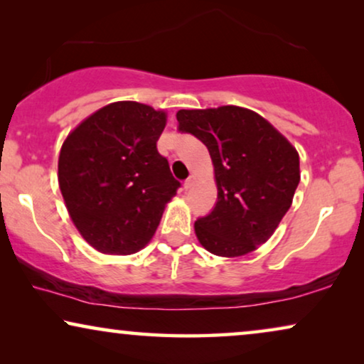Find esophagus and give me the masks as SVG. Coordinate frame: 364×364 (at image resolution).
<instances>
[{
    "label": "esophagus",
    "mask_w": 364,
    "mask_h": 364,
    "mask_svg": "<svg viewBox=\"0 0 364 364\" xmlns=\"http://www.w3.org/2000/svg\"><path fill=\"white\" fill-rule=\"evenodd\" d=\"M193 186H196V177H193V176H191L186 182H183V187H186V191H191Z\"/></svg>",
    "instance_id": "esophagus-1"
}]
</instances>
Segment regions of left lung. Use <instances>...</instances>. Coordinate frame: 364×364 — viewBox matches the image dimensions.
I'll return each instance as SVG.
<instances>
[{"label":"left lung","instance_id":"obj_1","mask_svg":"<svg viewBox=\"0 0 364 364\" xmlns=\"http://www.w3.org/2000/svg\"><path fill=\"white\" fill-rule=\"evenodd\" d=\"M178 131L210 154L217 203L198 217V242L218 257H240L265 243L300 182L296 149L257 112L237 106L177 112Z\"/></svg>","mask_w":364,"mask_h":364}]
</instances>
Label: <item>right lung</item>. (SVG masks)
Segmentation results:
<instances>
[{
    "label": "right lung",
    "instance_id": "add662e5",
    "mask_svg": "<svg viewBox=\"0 0 364 364\" xmlns=\"http://www.w3.org/2000/svg\"><path fill=\"white\" fill-rule=\"evenodd\" d=\"M164 127L166 112L121 101L99 109L64 141L59 188L74 225L96 250L131 255L156 233L181 187L157 151Z\"/></svg>",
    "mask_w": 364,
    "mask_h": 364
}]
</instances>
